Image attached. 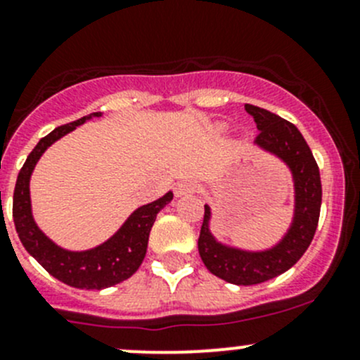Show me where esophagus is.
<instances>
[{"label": "esophagus", "instance_id": "1", "mask_svg": "<svg viewBox=\"0 0 360 360\" xmlns=\"http://www.w3.org/2000/svg\"><path fill=\"white\" fill-rule=\"evenodd\" d=\"M195 190H197V186H195L193 181H181V183H177L176 188H174V191H176L177 197H181V195L193 193Z\"/></svg>", "mask_w": 360, "mask_h": 360}]
</instances>
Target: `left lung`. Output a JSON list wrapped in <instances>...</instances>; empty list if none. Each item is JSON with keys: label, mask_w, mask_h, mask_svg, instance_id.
<instances>
[{"label": "left lung", "mask_w": 360, "mask_h": 360, "mask_svg": "<svg viewBox=\"0 0 360 360\" xmlns=\"http://www.w3.org/2000/svg\"><path fill=\"white\" fill-rule=\"evenodd\" d=\"M245 111L252 116L259 130L254 143L277 155L291 169L296 205L292 224L285 237L275 248L263 252H248L219 244L209 231L210 207L205 205L198 252L210 274L237 285L261 284L296 264L317 230L322 202L319 165L296 125L252 104H245Z\"/></svg>", "instance_id": "8db88e82"}]
</instances>
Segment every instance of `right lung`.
<instances>
[{"label": "right lung", "instance_id": "right-lung-1", "mask_svg": "<svg viewBox=\"0 0 360 360\" xmlns=\"http://www.w3.org/2000/svg\"><path fill=\"white\" fill-rule=\"evenodd\" d=\"M92 116H101V112H92L76 122L57 127L49 136L39 139V143L29 153L22 169H20L15 190H13V223H15V230L25 250L52 277L76 289L111 288V285L132 277L146 256L148 238H150V231L157 219V214L174 197L169 191L158 200L134 210L110 240L90 250L72 252V250L59 248L49 237H45V233L36 226L34 219H32L31 197H29L31 174L46 148L52 146L57 139L66 136L68 132L75 130L76 127L85 123Z\"/></svg>", "mask_w": 360, "mask_h": 360}]
</instances>
